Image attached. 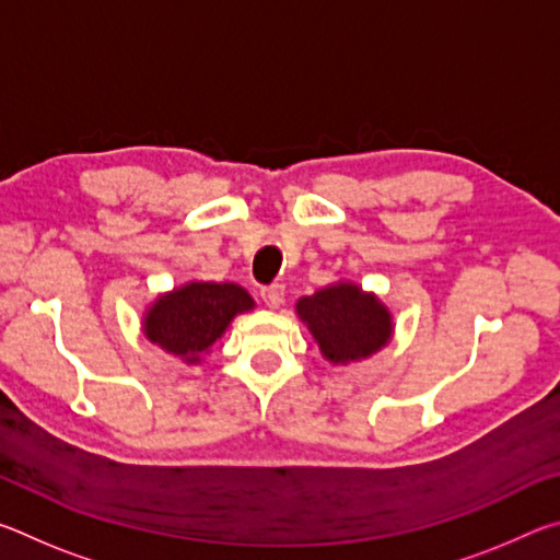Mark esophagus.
Listing matches in <instances>:
<instances>
[{
    "mask_svg": "<svg viewBox=\"0 0 560 560\" xmlns=\"http://www.w3.org/2000/svg\"><path fill=\"white\" fill-rule=\"evenodd\" d=\"M261 301L267 303L269 308H279L283 303V287L281 283H271V287L261 289Z\"/></svg>",
    "mask_w": 560,
    "mask_h": 560,
    "instance_id": "esophagus-1",
    "label": "esophagus"
}]
</instances>
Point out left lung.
Here are the masks:
<instances>
[{"instance_id":"left-lung-1","label":"left lung","mask_w":560,"mask_h":560,"mask_svg":"<svg viewBox=\"0 0 560 560\" xmlns=\"http://www.w3.org/2000/svg\"><path fill=\"white\" fill-rule=\"evenodd\" d=\"M296 316L311 330L320 355L334 365L360 363L393 340V314L377 293L340 279L296 301Z\"/></svg>"}]
</instances>
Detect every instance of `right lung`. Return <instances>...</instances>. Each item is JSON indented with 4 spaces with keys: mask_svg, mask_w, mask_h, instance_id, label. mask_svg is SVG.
Listing matches in <instances>:
<instances>
[{
    "mask_svg": "<svg viewBox=\"0 0 560 560\" xmlns=\"http://www.w3.org/2000/svg\"><path fill=\"white\" fill-rule=\"evenodd\" d=\"M252 308L254 299L240 283L187 281L150 303L143 336L185 365H200L232 320Z\"/></svg>",
    "mask_w": 560,
    "mask_h": 560,
    "instance_id": "add662e5",
    "label": "right lung"
}]
</instances>
